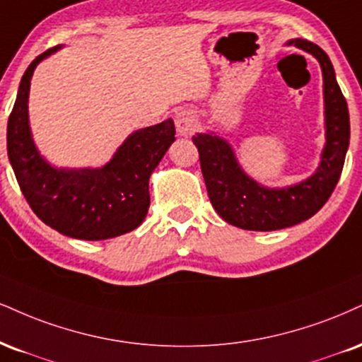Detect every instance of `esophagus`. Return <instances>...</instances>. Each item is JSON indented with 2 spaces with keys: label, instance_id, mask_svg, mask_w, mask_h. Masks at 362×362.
Masks as SVG:
<instances>
[{
  "label": "esophagus",
  "instance_id": "esophagus-1",
  "mask_svg": "<svg viewBox=\"0 0 362 362\" xmlns=\"http://www.w3.org/2000/svg\"><path fill=\"white\" fill-rule=\"evenodd\" d=\"M175 126H177L178 134L187 136V134L194 133L195 129H197V126H199L197 116H195V112L192 110L178 111L175 116Z\"/></svg>",
  "mask_w": 362,
  "mask_h": 362
}]
</instances>
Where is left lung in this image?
I'll use <instances>...</instances> for the list:
<instances>
[{"mask_svg": "<svg viewBox=\"0 0 362 362\" xmlns=\"http://www.w3.org/2000/svg\"><path fill=\"white\" fill-rule=\"evenodd\" d=\"M320 62L325 99V148L317 172L298 185L267 189L239 167L233 148L223 138L195 134L200 168L212 207L226 223L247 230H276L310 219L327 202L342 173L351 126L346 98L335 81L332 62L315 43L291 40Z\"/></svg>", "mask_w": 362, "mask_h": 362, "instance_id": "8db88e82", "label": "left lung"}]
</instances>
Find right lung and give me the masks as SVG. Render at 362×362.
<instances>
[{"label": "right lung", "mask_w": 362, "mask_h": 362, "mask_svg": "<svg viewBox=\"0 0 362 362\" xmlns=\"http://www.w3.org/2000/svg\"><path fill=\"white\" fill-rule=\"evenodd\" d=\"M59 49L43 52L21 77L8 119V158L28 206L52 229L69 238L101 241L136 229L150 207L148 182L175 141L172 119L138 129L103 168L50 167L33 145L28 126L30 79L35 67Z\"/></svg>", "instance_id": "add662e5"}]
</instances>
